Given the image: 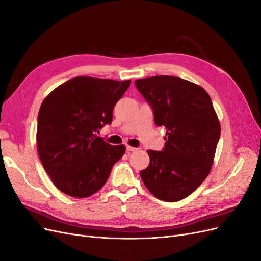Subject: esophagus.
Wrapping results in <instances>:
<instances>
[{
  "label": "esophagus",
  "instance_id": "1",
  "mask_svg": "<svg viewBox=\"0 0 261 261\" xmlns=\"http://www.w3.org/2000/svg\"><path fill=\"white\" fill-rule=\"evenodd\" d=\"M137 148H134V147H130V146H127L126 147V151L127 152H133V151H136Z\"/></svg>",
  "mask_w": 261,
  "mask_h": 261
}]
</instances>
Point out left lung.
Returning <instances> with one entry per match:
<instances>
[{
  "mask_svg": "<svg viewBox=\"0 0 261 261\" xmlns=\"http://www.w3.org/2000/svg\"><path fill=\"white\" fill-rule=\"evenodd\" d=\"M135 85L152 108L154 124L167 129L162 151H147L150 163L141 179L158 199L179 201L211 171L221 134L218 115L207 91L183 78L153 76Z\"/></svg>",
  "mask_w": 261,
  "mask_h": 261,
  "instance_id": "left-lung-1",
  "label": "left lung"
}]
</instances>
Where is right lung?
I'll list each match as a JSON object with an SVG mask.
<instances>
[{"mask_svg": "<svg viewBox=\"0 0 261 261\" xmlns=\"http://www.w3.org/2000/svg\"><path fill=\"white\" fill-rule=\"evenodd\" d=\"M130 85L80 76L51 91L38 114L37 148L45 172L64 194L86 198L106 184L125 153L97 136L112 122L116 102Z\"/></svg>", "mask_w": 261, "mask_h": 261, "instance_id": "1", "label": "right lung"}]
</instances>
